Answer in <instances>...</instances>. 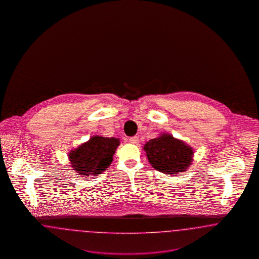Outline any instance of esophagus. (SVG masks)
<instances>
[{
	"instance_id": "34e87169",
	"label": "esophagus",
	"mask_w": 259,
	"mask_h": 259,
	"mask_svg": "<svg viewBox=\"0 0 259 259\" xmlns=\"http://www.w3.org/2000/svg\"><path fill=\"white\" fill-rule=\"evenodd\" d=\"M129 142L131 143V144H138L139 143V138L138 137H132V138H130L129 139Z\"/></svg>"
}]
</instances>
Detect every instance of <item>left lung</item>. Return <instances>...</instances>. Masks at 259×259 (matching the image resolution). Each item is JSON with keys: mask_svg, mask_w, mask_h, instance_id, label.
Returning a JSON list of instances; mask_svg holds the SVG:
<instances>
[{"mask_svg": "<svg viewBox=\"0 0 259 259\" xmlns=\"http://www.w3.org/2000/svg\"><path fill=\"white\" fill-rule=\"evenodd\" d=\"M144 149L150 165L166 175L185 172L193 161L192 148L167 133L147 142Z\"/></svg>", "mask_w": 259, "mask_h": 259, "instance_id": "8db88e82", "label": "left lung"}]
</instances>
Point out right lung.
Listing matches in <instances>:
<instances>
[{
  "label": "right lung",
  "instance_id": "right-lung-1",
  "mask_svg": "<svg viewBox=\"0 0 259 259\" xmlns=\"http://www.w3.org/2000/svg\"><path fill=\"white\" fill-rule=\"evenodd\" d=\"M119 144V139L93 136L70 151L68 156L71 167L82 177H96L109 168Z\"/></svg>",
  "mask_w": 259,
  "mask_h": 259
}]
</instances>
